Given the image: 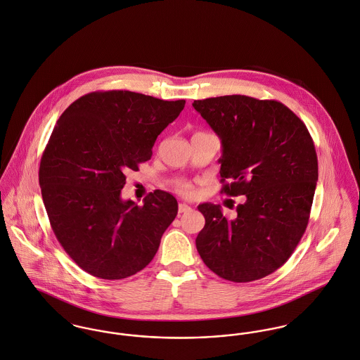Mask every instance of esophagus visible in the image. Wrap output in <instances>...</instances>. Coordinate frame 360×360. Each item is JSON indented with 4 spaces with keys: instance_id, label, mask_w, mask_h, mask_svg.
I'll return each mask as SVG.
<instances>
[{
    "instance_id": "obj_1",
    "label": "esophagus",
    "mask_w": 360,
    "mask_h": 360,
    "mask_svg": "<svg viewBox=\"0 0 360 360\" xmlns=\"http://www.w3.org/2000/svg\"><path fill=\"white\" fill-rule=\"evenodd\" d=\"M191 212V207L187 203H179V213H187Z\"/></svg>"
}]
</instances>
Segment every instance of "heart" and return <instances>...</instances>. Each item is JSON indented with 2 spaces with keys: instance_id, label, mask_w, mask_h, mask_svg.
Here are the masks:
<instances>
[{
  "instance_id": "heart-1",
  "label": "heart",
  "mask_w": 360,
  "mask_h": 360,
  "mask_svg": "<svg viewBox=\"0 0 360 360\" xmlns=\"http://www.w3.org/2000/svg\"><path fill=\"white\" fill-rule=\"evenodd\" d=\"M176 190L177 193H180L181 195H191L193 194V184L188 181H179L176 184Z\"/></svg>"
}]
</instances>
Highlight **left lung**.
<instances>
[{
    "label": "left lung",
    "instance_id": "left-lung-1",
    "mask_svg": "<svg viewBox=\"0 0 360 360\" xmlns=\"http://www.w3.org/2000/svg\"><path fill=\"white\" fill-rule=\"evenodd\" d=\"M193 105L221 140V193L245 195L235 219L220 205L198 206L205 217L198 253L226 281L262 279L289 260L308 226L318 181L314 140L276 100L231 95Z\"/></svg>",
    "mask_w": 360,
    "mask_h": 360
}]
</instances>
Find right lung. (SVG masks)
<instances>
[{"mask_svg":"<svg viewBox=\"0 0 360 360\" xmlns=\"http://www.w3.org/2000/svg\"><path fill=\"white\" fill-rule=\"evenodd\" d=\"M184 104L107 91L77 98L60 115L41 158L39 187L59 243L85 272L124 279L154 259L177 200L155 190L139 206L121 190Z\"/></svg>","mask_w":360,"mask_h":360,"instance_id":"1","label":"right lung"}]
</instances>
